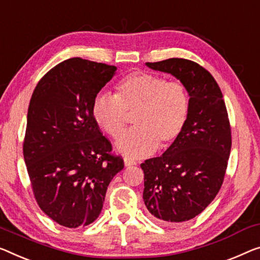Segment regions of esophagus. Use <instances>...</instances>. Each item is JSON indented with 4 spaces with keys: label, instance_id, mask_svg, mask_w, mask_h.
Returning a JSON list of instances; mask_svg holds the SVG:
<instances>
[{
    "label": "esophagus",
    "instance_id": "1",
    "mask_svg": "<svg viewBox=\"0 0 260 260\" xmlns=\"http://www.w3.org/2000/svg\"><path fill=\"white\" fill-rule=\"evenodd\" d=\"M123 164H125V167H132V166H135L137 165V162H135L134 160H131V158H125L123 160Z\"/></svg>",
    "mask_w": 260,
    "mask_h": 260
}]
</instances>
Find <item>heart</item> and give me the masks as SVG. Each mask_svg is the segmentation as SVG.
<instances>
[{"label": "heart", "mask_w": 260, "mask_h": 260, "mask_svg": "<svg viewBox=\"0 0 260 260\" xmlns=\"http://www.w3.org/2000/svg\"><path fill=\"white\" fill-rule=\"evenodd\" d=\"M190 100L185 85L150 72H132L115 85L114 95L99 93L92 103V117L111 138L118 139L131 115L135 128L117 142L119 153L132 158L174 145L187 125Z\"/></svg>", "instance_id": "1"}]
</instances>
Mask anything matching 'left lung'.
<instances>
[{
    "label": "left lung",
    "mask_w": 260,
    "mask_h": 260,
    "mask_svg": "<svg viewBox=\"0 0 260 260\" xmlns=\"http://www.w3.org/2000/svg\"><path fill=\"white\" fill-rule=\"evenodd\" d=\"M146 65L182 81L190 96V110L174 145L141 164L143 201L157 219L185 222L200 215L223 184L231 150L225 103L214 77L195 61L169 58Z\"/></svg>",
    "instance_id": "obj_1"
}]
</instances>
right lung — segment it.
<instances>
[{"mask_svg":"<svg viewBox=\"0 0 260 260\" xmlns=\"http://www.w3.org/2000/svg\"><path fill=\"white\" fill-rule=\"evenodd\" d=\"M113 65L70 58L38 81L31 95L23 155L31 187L46 216L85 226L102 212L121 156L92 117V103L115 75Z\"/></svg>","mask_w":260,"mask_h":260,"instance_id":"1","label":"right lung"}]
</instances>
